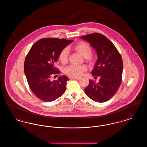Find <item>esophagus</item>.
Segmentation results:
<instances>
[{"instance_id": "1", "label": "esophagus", "mask_w": 147, "mask_h": 147, "mask_svg": "<svg viewBox=\"0 0 147 147\" xmlns=\"http://www.w3.org/2000/svg\"><path fill=\"white\" fill-rule=\"evenodd\" d=\"M80 79V77H71L70 79H76V80H79Z\"/></svg>"}]
</instances>
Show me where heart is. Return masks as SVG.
I'll return each mask as SVG.
<instances>
[{
	"label": "heart",
	"mask_w": 147,
	"mask_h": 147,
	"mask_svg": "<svg viewBox=\"0 0 147 147\" xmlns=\"http://www.w3.org/2000/svg\"><path fill=\"white\" fill-rule=\"evenodd\" d=\"M69 49H73L83 57L90 63H92L95 59L94 57L91 55V47L87 42L84 41L78 42L71 47H69ZM68 59V51L67 49H64L60 52L58 55V59L61 63L64 64L67 62ZM85 70V67L83 65H70L64 69V73L70 77H77L81 76Z\"/></svg>",
	"instance_id": "1"
}]
</instances>
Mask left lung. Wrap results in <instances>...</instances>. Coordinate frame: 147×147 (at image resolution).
<instances>
[{
    "label": "left lung",
    "mask_w": 147,
    "mask_h": 147,
    "mask_svg": "<svg viewBox=\"0 0 147 147\" xmlns=\"http://www.w3.org/2000/svg\"><path fill=\"white\" fill-rule=\"evenodd\" d=\"M80 38L89 42L96 52L98 59L91 73L100 77L97 84L89 80L85 93L94 101H107L115 95L121 85L123 68L121 55L113 43L101 34L94 33Z\"/></svg>",
    "instance_id": "8db88e82"
}]
</instances>
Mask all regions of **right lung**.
Masks as SVG:
<instances>
[{
    "instance_id": "obj_1",
    "label": "right lung",
    "mask_w": 147,
    "mask_h": 147,
    "mask_svg": "<svg viewBox=\"0 0 147 147\" xmlns=\"http://www.w3.org/2000/svg\"><path fill=\"white\" fill-rule=\"evenodd\" d=\"M73 40L42 38L33 45L25 58L24 72L30 89L36 97L51 102L61 97L65 91L68 78L59 76L50 80L59 71L55 67L60 52Z\"/></svg>"
}]
</instances>
